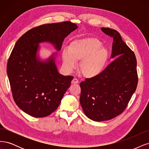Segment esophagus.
I'll return each instance as SVG.
<instances>
[{
  "label": "esophagus",
  "instance_id": "obj_1",
  "mask_svg": "<svg viewBox=\"0 0 149 149\" xmlns=\"http://www.w3.org/2000/svg\"><path fill=\"white\" fill-rule=\"evenodd\" d=\"M78 83H79V80L77 79L76 78L73 79V80H72V81H71L72 84H78Z\"/></svg>",
  "mask_w": 149,
  "mask_h": 149
}]
</instances>
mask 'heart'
<instances>
[{"label": "heart", "mask_w": 149, "mask_h": 149, "mask_svg": "<svg viewBox=\"0 0 149 149\" xmlns=\"http://www.w3.org/2000/svg\"><path fill=\"white\" fill-rule=\"evenodd\" d=\"M108 50L94 38H85L71 41L68 49L62 51L65 68L73 69L79 61L78 69L85 78H93L102 73L108 59Z\"/></svg>", "instance_id": "heart-1"}]
</instances>
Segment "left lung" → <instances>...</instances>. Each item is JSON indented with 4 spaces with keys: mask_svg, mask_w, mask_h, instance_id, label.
Here are the masks:
<instances>
[{
    "mask_svg": "<svg viewBox=\"0 0 149 149\" xmlns=\"http://www.w3.org/2000/svg\"><path fill=\"white\" fill-rule=\"evenodd\" d=\"M113 38L111 58L114 59L102 73L80 84V104L88 118L95 121L111 119L127 107L138 83L137 60L119 33L102 28Z\"/></svg>",
    "mask_w": 149,
    "mask_h": 149,
    "instance_id": "8db88e82",
    "label": "left lung"
}]
</instances>
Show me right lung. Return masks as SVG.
<instances>
[{
	"label": "right lung",
	"mask_w": 149,
	"mask_h": 149,
	"mask_svg": "<svg viewBox=\"0 0 149 149\" xmlns=\"http://www.w3.org/2000/svg\"><path fill=\"white\" fill-rule=\"evenodd\" d=\"M77 28L70 22L42 25L26 32L15 43L7 72L14 101L30 116L43 118L53 113L74 78L59 73L56 52L41 61L37 54L39 44L50 42L59 51L64 38Z\"/></svg>",
	"instance_id": "add662e5"
}]
</instances>
